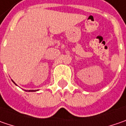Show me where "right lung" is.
I'll list each match as a JSON object with an SVG mask.
<instances>
[{
	"mask_svg": "<svg viewBox=\"0 0 126 126\" xmlns=\"http://www.w3.org/2000/svg\"><path fill=\"white\" fill-rule=\"evenodd\" d=\"M14 83H15V82H14ZM29 92H35V91L34 90H29Z\"/></svg>",
	"mask_w": 126,
	"mask_h": 126,
	"instance_id": "add662e5",
	"label": "right lung"
}]
</instances>
